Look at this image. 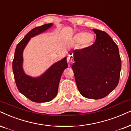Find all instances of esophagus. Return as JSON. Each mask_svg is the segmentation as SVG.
I'll list each match as a JSON object with an SVG mask.
<instances>
[{"label": "esophagus", "instance_id": "esophagus-1", "mask_svg": "<svg viewBox=\"0 0 131 131\" xmlns=\"http://www.w3.org/2000/svg\"><path fill=\"white\" fill-rule=\"evenodd\" d=\"M67 61L68 63H71L73 61V56H69L67 58Z\"/></svg>", "mask_w": 131, "mask_h": 131}]
</instances>
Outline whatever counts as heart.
Wrapping results in <instances>:
<instances>
[{"label":"heart","mask_w":131,"mask_h":131,"mask_svg":"<svg viewBox=\"0 0 131 131\" xmlns=\"http://www.w3.org/2000/svg\"><path fill=\"white\" fill-rule=\"evenodd\" d=\"M75 39L78 42H83L85 45H88L93 40V36L86 32H81L76 34Z\"/></svg>","instance_id":"b5f03b06"}]
</instances>
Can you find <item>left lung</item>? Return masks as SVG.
I'll return each instance as SVG.
<instances>
[{
    "instance_id": "1",
    "label": "left lung",
    "mask_w": 131,
    "mask_h": 131,
    "mask_svg": "<svg viewBox=\"0 0 131 131\" xmlns=\"http://www.w3.org/2000/svg\"><path fill=\"white\" fill-rule=\"evenodd\" d=\"M96 40L91 46L74 51V77L80 93L87 99H100L118 85L122 61L118 48L105 31L92 29Z\"/></svg>"
}]
</instances>
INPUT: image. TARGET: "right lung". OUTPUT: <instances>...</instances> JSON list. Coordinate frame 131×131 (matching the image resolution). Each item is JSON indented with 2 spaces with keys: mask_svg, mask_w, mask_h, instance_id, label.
Masks as SVG:
<instances>
[{
  "mask_svg": "<svg viewBox=\"0 0 131 131\" xmlns=\"http://www.w3.org/2000/svg\"><path fill=\"white\" fill-rule=\"evenodd\" d=\"M52 24H45L31 29L17 44L13 62V70L18 90L29 100L36 103L48 102L57 95L63 72L68 68L67 57L55 63L42 75L32 77L23 69V51L31 38L51 28Z\"/></svg>",
  "mask_w": 131,
  "mask_h": 131,
  "instance_id": "right-lung-1",
  "label": "right lung"
}]
</instances>
